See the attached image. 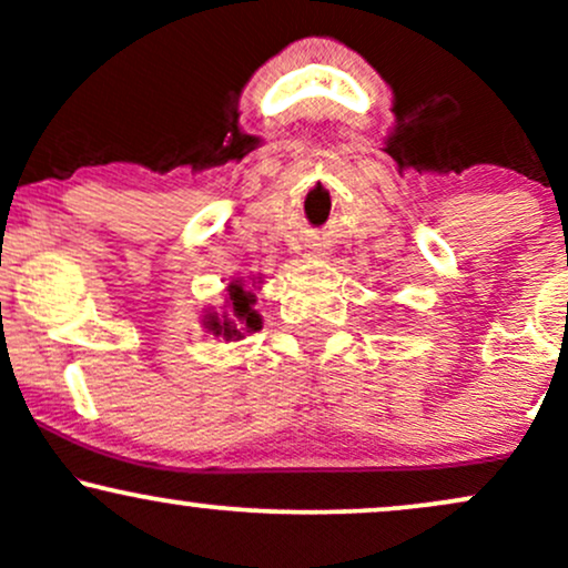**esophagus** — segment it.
Returning <instances> with one entry per match:
<instances>
[{
	"label": "esophagus",
	"instance_id": "1",
	"mask_svg": "<svg viewBox=\"0 0 568 568\" xmlns=\"http://www.w3.org/2000/svg\"><path fill=\"white\" fill-rule=\"evenodd\" d=\"M317 256H325V253H323V251H317Z\"/></svg>",
	"mask_w": 568,
	"mask_h": 568
}]
</instances>
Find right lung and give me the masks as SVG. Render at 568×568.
Here are the masks:
<instances>
[{"label":"right lung","instance_id":"add662e5","mask_svg":"<svg viewBox=\"0 0 568 568\" xmlns=\"http://www.w3.org/2000/svg\"><path fill=\"white\" fill-rule=\"evenodd\" d=\"M256 304V296L251 291L243 288V280H232L226 285V304L224 312H207L205 325L213 336H224L226 342H237L243 334H251V331L262 328V315L253 310Z\"/></svg>","mask_w":568,"mask_h":568}]
</instances>
